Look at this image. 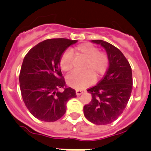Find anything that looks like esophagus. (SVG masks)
Listing matches in <instances>:
<instances>
[{
    "label": "esophagus",
    "instance_id": "1",
    "mask_svg": "<svg viewBox=\"0 0 151 151\" xmlns=\"http://www.w3.org/2000/svg\"><path fill=\"white\" fill-rule=\"evenodd\" d=\"M83 92V91L82 90H78V89L76 90V94H77V96H80V95L82 94Z\"/></svg>",
    "mask_w": 151,
    "mask_h": 151
}]
</instances>
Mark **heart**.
Segmentation results:
<instances>
[{
	"label": "heart",
	"instance_id": "b5f03b06",
	"mask_svg": "<svg viewBox=\"0 0 151 151\" xmlns=\"http://www.w3.org/2000/svg\"><path fill=\"white\" fill-rule=\"evenodd\" d=\"M72 53L78 60L84 59L83 68L87 70L74 71L69 74L66 81L70 86L77 89H83L94 82L95 78L98 80L105 74L109 64L108 55L99 51L96 46L88 42L76 46L72 50V52L68 50L62 54L59 65L64 72H70L75 67Z\"/></svg>",
	"mask_w": 151,
	"mask_h": 151
}]
</instances>
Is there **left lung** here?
<instances>
[{"instance_id":"8db88e82","label":"left lung","mask_w":151,"mask_h":151,"mask_svg":"<svg viewBox=\"0 0 151 151\" xmlns=\"http://www.w3.org/2000/svg\"><path fill=\"white\" fill-rule=\"evenodd\" d=\"M92 42L105 49L109 67L99 83L87 89L92 95V100L83 107L84 116L94 124H109L123 114L128 104L132 89V68L116 47L101 40Z\"/></svg>"}]
</instances>
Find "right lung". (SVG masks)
I'll use <instances>...</instances> for the list:
<instances>
[{
    "label": "right lung",
    "mask_w": 151,
    "mask_h": 151,
    "mask_svg": "<svg viewBox=\"0 0 151 151\" xmlns=\"http://www.w3.org/2000/svg\"><path fill=\"white\" fill-rule=\"evenodd\" d=\"M77 40L48 39L25 55L20 70L19 85L23 101L37 119L54 122L66 112V104L76 92L68 87L59 67L63 52ZM63 88L62 92H59Z\"/></svg>",
    "instance_id": "add662e5"
}]
</instances>
